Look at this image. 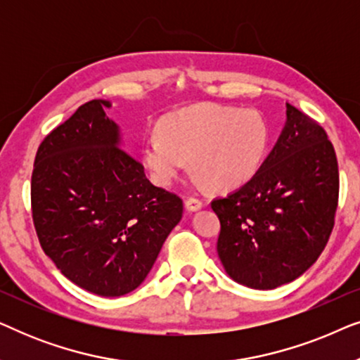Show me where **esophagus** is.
<instances>
[{
    "label": "esophagus",
    "mask_w": 360,
    "mask_h": 360,
    "mask_svg": "<svg viewBox=\"0 0 360 360\" xmlns=\"http://www.w3.org/2000/svg\"><path fill=\"white\" fill-rule=\"evenodd\" d=\"M185 206H186V210L190 211V213H195V211L203 208V201L198 200V198H193V196H190V198L185 200Z\"/></svg>",
    "instance_id": "1"
}]
</instances>
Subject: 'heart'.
Segmentation results:
<instances>
[{"instance_id": "1", "label": "heart", "mask_w": 360, "mask_h": 360, "mask_svg": "<svg viewBox=\"0 0 360 360\" xmlns=\"http://www.w3.org/2000/svg\"><path fill=\"white\" fill-rule=\"evenodd\" d=\"M269 126L255 110L196 105L160 122V134L144 146L147 169L157 184H174L191 160L198 184L224 191L244 185L262 165Z\"/></svg>"}]
</instances>
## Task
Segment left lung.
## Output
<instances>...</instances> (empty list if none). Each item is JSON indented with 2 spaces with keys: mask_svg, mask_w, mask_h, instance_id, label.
Listing matches in <instances>:
<instances>
[{
  "mask_svg": "<svg viewBox=\"0 0 360 360\" xmlns=\"http://www.w3.org/2000/svg\"><path fill=\"white\" fill-rule=\"evenodd\" d=\"M338 195V159L326 132L287 103V121L257 174L211 201L226 274L255 290L293 282L326 248Z\"/></svg>",
  "mask_w": 360,
  "mask_h": 360,
  "instance_id": "obj_1",
  "label": "left lung"
}]
</instances>
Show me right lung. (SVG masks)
I'll return each mask as SVG.
<instances>
[{
	"instance_id": "right-lung-1",
	"label": "right lung",
	"mask_w": 360,
	"mask_h": 360,
	"mask_svg": "<svg viewBox=\"0 0 360 360\" xmlns=\"http://www.w3.org/2000/svg\"><path fill=\"white\" fill-rule=\"evenodd\" d=\"M110 108L88 101L42 141L31 203L39 243L56 267L86 292L122 297L149 275L184 201L152 185L122 149Z\"/></svg>"
}]
</instances>
